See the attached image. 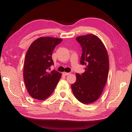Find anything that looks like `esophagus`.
<instances>
[{
  "instance_id": "34e87169",
  "label": "esophagus",
  "mask_w": 132,
  "mask_h": 132,
  "mask_svg": "<svg viewBox=\"0 0 132 132\" xmlns=\"http://www.w3.org/2000/svg\"><path fill=\"white\" fill-rule=\"evenodd\" d=\"M62 74H63L64 76H68V75H69V74H70V73H67V72H63V73H62Z\"/></svg>"
}]
</instances>
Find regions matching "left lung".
<instances>
[{
  "label": "left lung",
  "mask_w": 132,
  "mask_h": 132,
  "mask_svg": "<svg viewBox=\"0 0 132 132\" xmlns=\"http://www.w3.org/2000/svg\"><path fill=\"white\" fill-rule=\"evenodd\" d=\"M82 53L80 63L86 65L81 75L76 73V81L71 85L75 97L82 104H91L100 98L106 83L109 57L102 41L94 34L77 37Z\"/></svg>",
  "instance_id": "1"
}]
</instances>
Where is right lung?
<instances>
[{"mask_svg":"<svg viewBox=\"0 0 132 132\" xmlns=\"http://www.w3.org/2000/svg\"><path fill=\"white\" fill-rule=\"evenodd\" d=\"M62 39L40 37L31 44L26 53L23 77L28 93L38 100H44L52 94L62 76L55 70L49 71L53 64L52 52Z\"/></svg>","mask_w":132,"mask_h":132,"instance_id":"obj_1","label":"right lung"}]
</instances>
